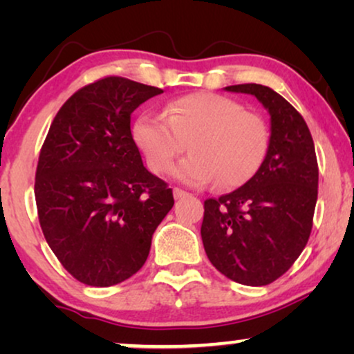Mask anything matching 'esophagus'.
I'll list each match as a JSON object with an SVG mask.
<instances>
[{
	"instance_id": "34e87169",
	"label": "esophagus",
	"mask_w": 354,
	"mask_h": 354,
	"mask_svg": "<svg viewBox=\"0 0 354 354\" xmlns=\"http://www.w3.org/2000/svg\"><path fill=\"white\" fill-rule=\"evenodd\" d=\"M185 196H188V193L185 190H182V188H174V198H176V200H180V198Z\"/></svg>"
}]
</instances>
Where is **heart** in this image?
Wrapping results in <instances>:
<instances>
[{
  "mask_svg": "<svg viewBox=\"0 0 354 354\" xmlns=\"http://www.w3.org/2000/svg\"><path fill=\"white\" fill-rule=\"evenodd\" d=\"M133 140L148 167L161 174L177 156L190 154L174 169L190 185H243L258 172L269 147L268 125L239 101L214 93H193L174 100L164 114H142L133 124Z\"/></svg>",
  "mask_w": 354,
  "mask_h": 354,
  "instance_id": "b5f03b06",
  "label": "heart"
}]
</instances>
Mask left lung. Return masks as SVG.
I'll return each mask as SVG.
<instances>
[{"instance_id":"8db88e82","label":"left lung","mask_w":354,"mask_h":354,"mask_svg":"<svg viewBox=\"0 0 354 354\" xmlns=\"http://www.w3.org/2000/svg\"><path fill=\"white\" fill-rule=\"evenodd\" d=\"M224 90L253 95L268 109L269 147L245 185L205 201L201 239L221 274L263 287L292 268L311 235L319 182L316 149L301 114L277 91L258 84Z\"/></svg>"}]
</instances>
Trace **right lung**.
<instances>
[{
    "label": "right lung",
    "mask_w": 354,
    "mask_h": 354,
    "mask_svg": "<svg viewBox=\"0 0 354 354\" xmlns=\"http://www.w3.org/2000/svg\"><path fill=\"white\" fill-rule=\"evenodd\" d=\"M162 90L104 77L57 111L35 174L43 235L79 282L111 287L142 269L172 188L143 166L130 115Z\"/></svg>",
    "instance_id": "1"
}]
</instances>
